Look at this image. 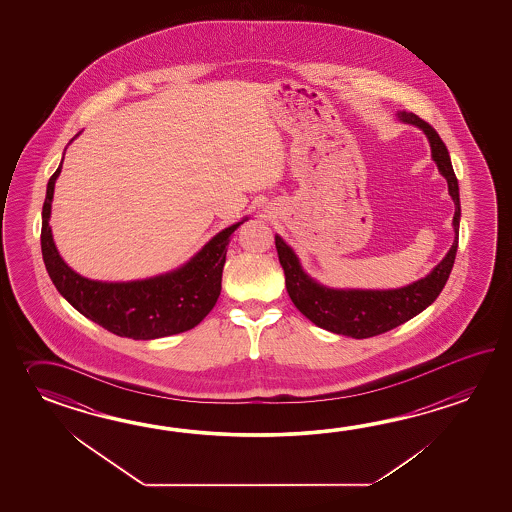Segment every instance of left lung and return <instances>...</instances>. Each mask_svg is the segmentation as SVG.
<instances>
[{"instance_id": "left-lung-1", "label": "left lung", "mask_w": 512, "mask_h": 512, "mask_svg": "<svg viewBox=\"0 0 512 512\" xmlns=\"http://www.w3.org/2000/svg\"><path fill=\"white\" fill-rule=\"evenodd\" d=\"M399 119L421 128L430 141L432 157L439 172L445 175L448 192L456 205V212H454L456 240L434 271L423 280L412 283L408 287L393 289V291H337L313 282L302 271L291 247L285 245V241L280 236H276L274 243H276L280 265L285 274V287L293 304L313 324L337 335H346L351 338L377 337L393 327L408 322L410 318L425 311L426 307L432 304L443 291L456 261L461 207H459V186H457L456 174L450 163L445 142L441 141L439 133L426 120L419 119L415 113L401 111Z\"/></svg>"}]
</instances>
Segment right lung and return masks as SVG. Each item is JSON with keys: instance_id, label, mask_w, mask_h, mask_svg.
<instances>
[{"instance_id": "obj_1", "label": "right lung", "mask_w": 512, "mask_h": 512, "mask_svg": "<svg viewBox=\"0 0 512 512\" xmlns=\"http://www.w3.org/2000/svg\"><path fill=\"white\" fill-rule=\"evenodd\" d=\"M60 170L62 164L47 183L42 210V254L45 269L58 293L78 313L119 337L152 340L196 327L218 302L230 236L245 219L219 232L177 271L141 282L87 280L60 258L49 227L51 201Z\"/></svg>"}]
</instances>
